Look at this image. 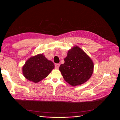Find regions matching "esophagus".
I'll return each mask as SVG.
<instances>
[{
	"label": "esophagus",
	"mask_w": 120,
	"mask_h": 120,
	"mask_svg": "<svg viewBox=\"0 0 120 120\" xmlns=\"http://www.w3.org/2000/svg\"><path fill=\"white\" fill-rule=\"evenodd\" d=\"M60 66V64H55V68H56V69H58V68H59Z\"/></svg>",
	"instance_id": "1"
}]
</instances>
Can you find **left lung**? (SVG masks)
<instances>
[{
	"label": "left lung",
	"mask_w": 120,
	"mask_h": 120,
	"mask_svg": "<svg viewBox=\"0 0 120 120\" xmlns=\"http://www.w3.org/2000/svg\"><path fill=\"white\" fill-rule=\"evenodd\" d=\"M64 63L59 70L67 82L72 86L80 85L86 82L93 72L94 64L90 58L75 46L68 50Z\"/></svg>",
	"instance_id": "obj_1"
}]
</instances>
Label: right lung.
<instances>
[{
	"label": "right lung",
	"mask_w": 120,
	"mask_h": 120,
	"mask_svg": "<svg viewBox=\"0 0 120 120\" xmlns=\"http://www.w3.org/2000/svg\"><path fill=\"white\" fill-rule=\"evenodd\" d=\"M54 68L52 61L47 60L42 54H39L26 61L22 68V72L28 80L38 82L46 78Z\"/></svg>",
	"instance_id": "1"
}]
</instances>
